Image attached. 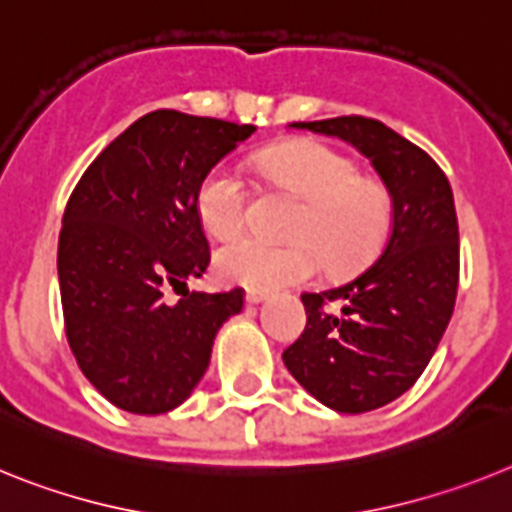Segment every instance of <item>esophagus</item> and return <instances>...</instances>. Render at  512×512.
I'll use <instances>...</instances> for the list:
<instances>
[{
    "instance_id": "1",
    "label": "esophagus",
    "mask_w": 512,
    "mask_h": 512,
    "mask_svg": "<svg viewBox=\"0 0 512 512\" xmlns=\"http://www.w3.org/2000/svg\"><path fill=\"white\" fill-rule=\"evenodd\" d=\"M244 299H247V304H260V301L268 299V293H265V291H255V288H250V291L244 293Z\"/></svg>"
}]
</instances>
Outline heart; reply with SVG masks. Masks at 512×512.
Returning <instances> with one entry per match:
<instances>
[{"label": "heart", "mask_w": 512, "mask_h": 512, "mask_svg": "<svg viewBox=\"0 0 512 512\" xmlns=\"http://www.w3.org/2000/svg\"><path fill=\"white\" fill-rule=\"evenodd\" d=\"M275 185L304 198L291 226L296 242L273 244L262 237H239L216 255L221 278L255 291L296 286L324 268L335 275L363 268L389 231L391 203L381 185L361 180L358 164L319 141H293L257 154ZM250 188L234 162L206 172L195 193V211L213 237H234L247 221Z\"/></svg>", "instance_id": "obj_1"}]
</instances>
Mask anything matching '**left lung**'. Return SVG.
I'll return each mask as SVG.
<instances>
[{
  "mask_svg": "<svg viewBox=\"0 0 512 512\" xmlns=\"http://www.w3.org/2000/svg\"><path fill=\"white\" fill-rule=\"evenodd\" d=\"M348 141L391 198V231L376 262L330 291L304 293V335L283 353L291 376L324 407L379 410L410 389L433 358L459 288V221L433 159L363 115L291 123ZM332 300L340 312L324 310Z\"/></svg>",
  "mask_w": 512,
  "mask_h": 512,
  "instance_id": "obj_1",
  "label": "left lung"
}]
</instances>
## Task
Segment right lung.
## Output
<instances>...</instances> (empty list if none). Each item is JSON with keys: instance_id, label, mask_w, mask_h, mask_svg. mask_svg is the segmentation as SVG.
Masks as SVG:
<instances>
[{"instance_id": "right-lung-1", "label": "right lung", "mask_w": 512, "mask_h": 512, "mask_svg": "<svg viewBox=\"0 0 512 512\" xmlns=\"http://www.w3.org/2000/svg\"><path fill=\"white\" fill-rule=\"evenodd\" d=\"M255 126L154 110L87 167L59 234L69 348L102 397L133 415L180 407L203 379L216 332L244 304L188 291L208 268L195 193ZM183 288L172 305L166 291Z\"/></svg>"}]
</instances>
